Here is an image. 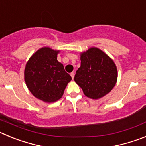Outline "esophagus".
I'll use <instances>...</instances> for the list:
<instances>
[{
  "instance_id": "34e87169",
  "label": "esophagus",
  "mask_w": 146,
  "mask_h": 146,
  "mask_svg": "<svg viewBox=\"0 0 146 146\" xmlns=\"http://www.w3.org/2000/svg\"><path fill=\"white\" fill-rule=\"evenodd\" d=\"M74 74H75V73H74V72H72V73H71V74H70V75H71V77H72V79H74Z\"/></svg>"
}]
</instances>
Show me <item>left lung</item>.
<instances>
[{
	"instance_id": "obj_1",
	"label": "left lung",
	"mask_w": 146,
	"mask_h": 146,
	"mask_svg": "<svg viewBox=\"0 0 146 146\" xmlns=\"http://www.w3.org/2000/svg\"><path fill=\"white\" fill-rule=\"evenodd\" d=\"M80 67L74 81L87 97L99 99L112 91L118 80V71L113 59L97 47L80 53Z\"/></svg>"
}]
</instances>
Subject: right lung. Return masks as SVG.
I'll use <instances>...</instances> for the list:
<instances>
[{"mask_svg": "<svg viewBox=\"0 0 146 146\" xmlns=\"http://www.w3.org/2000/svg\"><path fill=\"white\" fill-rule=\"evenodd\" d=\"M60 50L48 47L38 50L26 63L24 79L28 90L37 99L52 103L62 97L72 77L58 61Z\"/></svg>", "mask_w": 146, "mask_h": 146, "instance_id": "add662e5", "label": "right lung"}]
</instances>
